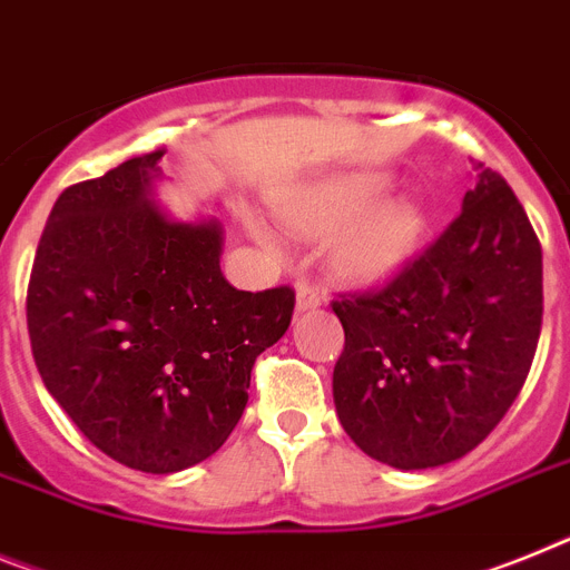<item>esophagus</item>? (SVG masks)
<instances>
[{"mask_svg": "<svg viewBox=\"0 0 570 570\" xmlns=\"http://www.w3.org/2000/svg\"><path fill=\"white\" fill-rule=\"evenodd\" d=\"M320 305H323V294H320L311 282L305 279L296 282V308L311 311V308H320Z\"/></svg>", "mask_w": 570, "mask_h": 570, "instance_id": "obj_1", "label": "esophagus"}]
</instances>
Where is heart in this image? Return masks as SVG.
<instances>
[{"label": "heart", "mask_w": 570, "mask_h": 570, "mask_svg": "<svg viewBox=\"0 0 570 570\" xmlns=\"http://www.w3.org/2000/svg\"><path fill=\"white\" fill-rule=\"evenodd\" d=\"M381 193L377 178H334L311 187L282 207V216L299 233H325L348 222ZM424 218L406 198L374 204L337 233L332 265L343 279L374 285L401 271L421 236Z\"/></svg>", "instance_id": "b5f03b06"}]
</instances>
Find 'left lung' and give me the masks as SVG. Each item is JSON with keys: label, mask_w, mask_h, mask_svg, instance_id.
Wrapping results in <instances>:
<instances>
[{"label": "left lung", "mask_w": 570, "mask_h": 570, "mask_svg": "<svg viewBox=\"0 0 570 570\" xmlns=\"http://www.w3.org/2000/svg\"><path fill=\"white\" fill-rule=\"evenodd\" d=\"M479 184L421 256L334 299V403L360 450L397 470L461 459L508 415L542 332V245L502 175Z\"/></svg>", "instance_id": "1"}]
</instances>
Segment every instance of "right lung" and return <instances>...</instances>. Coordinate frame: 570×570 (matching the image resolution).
<instances>
[{
  "label": "right lung",
  "instance_id": "right-lung-1",
  "mask_svg": "<svg viewBox=\"0 0 570 570\" xmlns=\"http://www.w3.org/2000/svg\"><path fill=\"white\" fill-rule=\"evenodd\" d=\"M164 149L71 184L28 282L33 363L109 459L167 475L210 459L247 406L253 363L288 332L294 288L236 291L222 225L155 207Z\"/></svg>",
  "mask_w": 570,
  "mask_h": 570
}]
</instances>
